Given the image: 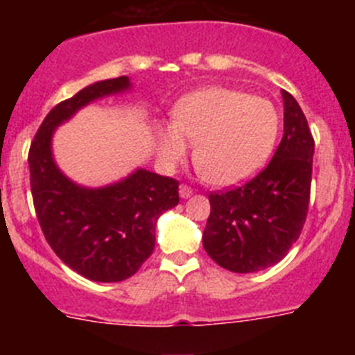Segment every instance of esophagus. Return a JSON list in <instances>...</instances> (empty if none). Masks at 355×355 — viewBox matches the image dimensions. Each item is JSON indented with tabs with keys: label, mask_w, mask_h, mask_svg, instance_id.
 Masks as SVG:
<instances>
[{
	"label": "esophagus",
	"mask_w": 355,
	"mask_h": 355,
	"mask_svg": "<svg viewBox=\"0 0 355 355\" xmlns=\"http://www.w3.org/2000/svg\"><path fill=\"white\" fill-rule=\"evenodd\" d=\"M180 196L183 197V199H188V197L193 196V188L188 187V184H181L180 187Z\"/></svg>",
	"instance_id": "34e87169"
}]
</instances>
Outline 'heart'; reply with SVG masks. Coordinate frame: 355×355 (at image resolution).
<instances>
[{
  "label": "heart",
  "mask_w": 355,
  "mask_h": 355,
  "mask_svg": "<svg viewBox=\"0 0 355 355\" xmlns=\"http://www.w3.org/2000/svg\"><path fill=\"white\" fill-rule=\"evenodd\" d=\"M279 131L275 106L263 97L211 87L188 94L174 106V126L158 130L162 158L184 159L196 144L193 163L216 187H231L252 178L270 156Z\"/></svg>",
  "instance_id": "b5f03b06"
}]
</instances>
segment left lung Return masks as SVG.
<instances>
[{
    "instance_id": "obj_1",
    "label": "left lung",
    "mask_w": 355,
    "mask_h": 355,
    "mask_svg": "<svg viewBox=\"0 0 355 355\" xmlns=\"http://www.w3.org/2000/svg\"><path fill=\"white\" fill-rule=\"evenodd\" d=\"M284 133L270 163L245 184L209 193L202 233L209 258L238 274L275 265L299 240L309 208L315 140L304 112L283 90Z\"/></svg>"
}]
</instances>
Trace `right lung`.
I'll return each instance as SVG.
<instances>
[{"label": "right lung", "mask_w": 355, "mask_h": 355, "mask_svg": "<svg viewBox=\"0 0 355 355\" xmlns=\"http://www.w3.org/2000/svg\"><path fill=\"white\" fill-rule=\"evenodd\" d=\"M128 87V76L112 78L58 103L42 121L28 153L31 197L49 247L72 270L99 283L131 277L153 254L156 220L180 202V181L139 168L121 183L81 188L53 162L51 137L81 106Z\"/></svg>", "instance_id": "add662e5"}]
</instances>
